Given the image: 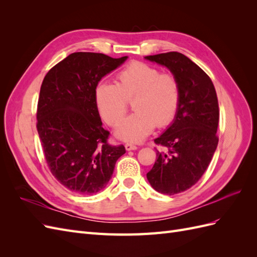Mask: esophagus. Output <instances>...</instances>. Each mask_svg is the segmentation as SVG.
I'll use <instances>...</instances> for the list:
<instances>
[{
  "mask_svg": "<svg viewBox=\"0 0 257 257\" xmlns=\"http://www.w3.org/2000/svg\"><path fill=\"white\" fill-rule=\"evenodd\" d=\"M125 149L126 151H132V150H136L137 147L133 144H125Z\"/></svg>",
  "mask_w": 257,
  "mask_h": 257,
  "instance_id": "1",
  "label": "esophagus"
}]
</instances>
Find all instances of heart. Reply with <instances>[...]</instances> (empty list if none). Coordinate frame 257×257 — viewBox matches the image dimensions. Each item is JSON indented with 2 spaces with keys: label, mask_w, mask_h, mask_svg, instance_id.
<instances>
[{
  "label": "heart",
  "mask_w": 257,
  "mask_h": 257,
  "mask_svg": "<svg viewBox=\"0 0 257 257\" xmlns=\"http://www.w3.org/2000/svg\"><path fill=\"white\" fill-rule=\"evenodd\" d=\"M134 100L137 111L121 123ZM94 102L103 120L124 142L139 143L155 125H169L178 114L181 104V85L172 73H161L158 67L135 61L116 75V84L99 81L94 89Z\"/></svg>",
  "instance_id": "obj_1"
}]
</instances>
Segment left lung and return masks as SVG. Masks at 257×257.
<instances>
[{
    "mask_svg": "<svg viewBox=\"0 0 257 257\" xmlns=\"http://www.w3.org/2000/svg\"><path fill=\"white\" fill-rule=\"evenodd\" d=\"M147 60L170 69L181 85V104L174 123L154 143L159 151L147 174L152 188L165 195L189 190L208 168L219 137V103L210 77L184 54L176 51L154 54Z\"/></svg>",
    "mask_w": 257,
    "mask_h": 257,
    "instance_id": "left-lung-1",
    "label": "left lung"
}]
</instances>
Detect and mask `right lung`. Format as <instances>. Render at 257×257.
<instances>
[{"mask_svg":"<svg viewBox=\"0 0 257 257\" xmlns=\"http://www.w3.org/2000/svg\"><path fill=\"white\" fill-rule=\"evenodd\" d=\"M127 57L74 52L54 65L43 80L36 110V127L51 174L69 191L91 195L112 177L123 145L108 144L94 89L103 77Z\"/></svg>","mask_w":257,"mask_h":257,"instance_id":"add662e5","label":"right lung"}]
</instances>
